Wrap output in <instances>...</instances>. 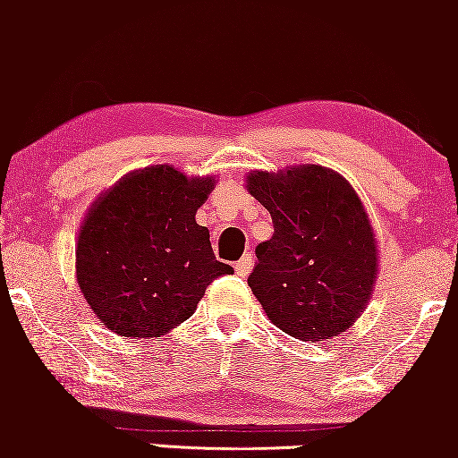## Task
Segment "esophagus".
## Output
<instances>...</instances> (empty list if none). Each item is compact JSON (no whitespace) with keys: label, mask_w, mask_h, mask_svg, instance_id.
Segmentation results:
<instances>
[{"label":"esophagus","mask_w":458,"mask_h":458,"mask_svg":"<svg viewBox=\"0 0 458 458\" xmlns=\"http://www.w3.org/2000/svg\"><path fill=\"white\" fill-rule=\"evenodd\" d=\"M250 268H253V259H250L249 255L246 257H242V259L238 261V264H235V275L238 276H249V272H250Z\"/></svg>","instance_id":"34e87169"}]
</instances>
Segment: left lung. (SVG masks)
<instances>
[{"instance_id": "left-lung-1", "label": "left lung", "mask_w": 458, "mask_h": 458, "mask_svg": "<svg viewBox=\"0 0 458 458\" xmlns=\"http://www.w3.org/2000/svg\"><path fill=\"white\" fill-rule=\"evenodd\" d=\"M246 190L268 209L275 233L255 249L249 285L272 325L325 342L354 325L378 272L366 208L340 173L318 164L253 171Z\"/></svg>"}]
</instances>
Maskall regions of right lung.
<instances>
[{
    "mask_svg": "<svg viewBox=\"0 0 458 458\" xmlns=\"http://www.w3.org/2000/svg\"><path fill=\"white\" fill-rule=\"evenodd\" d=\"M214 183L156 164L127 173L90 205L75 275L92 313L116 335H166L192 316L214 279L233 272L197 225Z\"/></svg>",
    "mask_w": 458,
    "mask_h": 458,
    "instance_id": "obj_1",
    "label": "right lung"
}]
</instances>
